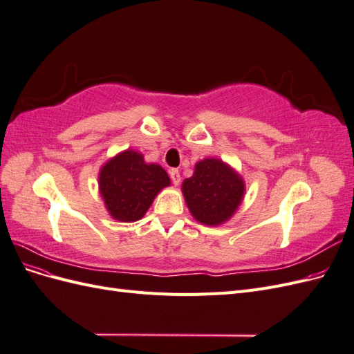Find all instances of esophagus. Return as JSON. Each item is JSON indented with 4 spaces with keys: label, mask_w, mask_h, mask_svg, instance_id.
I'll list each match as a JSON object with an SVG mask.
<instances>
[{
    "label": "esophagus",
    "mask_w": 354,
    "mask_h": 354,
    "mask_svg": "<svg viewBox=\"0 0 354 354\" xmlns=\"http://www.w3.org/2000/svg\"><path fill=\"white\" fill-rule=\"evenodd\" d=\"M169 177H171V180H173V183H174L176 186H178V183H180V173H178V169H176V168L169 169Z\"/></svg>",
    "instance_id": "esophagus-1"
}]
</instances>
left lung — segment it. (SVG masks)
I'll return each mask as SVG.
<instances>
[{"instance_id": "obj_1", "label": "left lung", "mask_w": 354, "mask_h": 354, "mask_svg": "<svg viewBox=\"0 0 354 354\" xmlns=\"http://www.w3.org/2000/svg\"><path fill=\"white\" fill-rule=\"evenodd\" d=\"M187 207L199 223L217 226L229 220L243 198V180L220 159H203L183 181Z\"/></svg>"}]
</instances>
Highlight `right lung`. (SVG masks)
<instances>
[{"mask_svg":"<svg viewBox=\"0 0 354 354\" xmlns=\"http://www.w3.org/2000/svg\"><path fill=\"white\" fill-rule=\"evenodd\" d=\"M100 195L111 216L124 223L140 220L160 189L169 186L165 169L146 164L140 153L125 151L103 165Z\"/></svg>","mask_w":354,"mask_h":354,"instance_id":"1","label":"right lung"}]
</instances>
